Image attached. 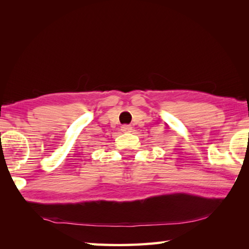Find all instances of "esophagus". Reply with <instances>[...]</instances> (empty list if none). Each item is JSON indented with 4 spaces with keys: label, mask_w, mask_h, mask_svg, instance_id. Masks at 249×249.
I'll return each instance as SVG.
<instances>
[{
    "label": "esophagus",
    "mask_w": 249,
    "mask_h": 249,
    "mask_svg": "<svg viewBox=\"0 0 249 249\" xmlns=\"http://www.w3.org/2000/svg\"><path fill=\"white\" fill-rule=\"evenodd\" d=\"M122 130H123V132H125V133L132 132V126H129V125H123V126H122Z\"/></svg>",
    "instance_id": "1"
}]
</instances>
